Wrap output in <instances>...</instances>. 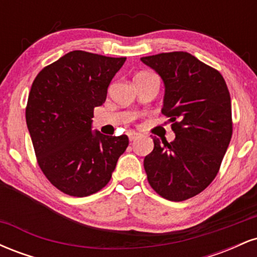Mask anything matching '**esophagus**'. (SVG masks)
<instances>
[{"label": "esophagus", "mask_w": 257, "mask_h": 257, "mask_svg": "<svg viewBox=\"0 0 257 257\" xmlns=\"http://www.w3.org/2000/svg\"><path fill=\"white\" fill-rule=\"evenodd\" d=\"M128 138H129V140L132 141V143H134V141H137L138 139L140 138V135H139L138 133H129Z\"/></svg>", "instance_id": "obj_1"}]
</instances>
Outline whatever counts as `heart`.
<instances>
[{"instance_id":"obj_1","label":"heart","mask_w":257,"mask_h":257,"mask_svg":"<svg viewBox=\"0 0 257 257\" xmlns=\"http://www.w3.org/2000/svg\"><path fill=\"white\" fill-rule=\"evenodd\" d=\"M147 72H143V73H139V75H146ZM139 75H137V76H139Z\"/></svg>"}]
</instances>
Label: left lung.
<instances>
[{
  "label": "left lung",
  "mask_w": 257,
  "mask_h": 257,
  "mask_svg": "<svg viewBox=\"0 0 257 257\" xmlns=\"http://www.w3.org/2000/svg\"><path fill=\"white\" fill-rule=\"evenodd\" d=\"M163 79L162 113L175 139L152 138L144 159L147 180L159 196L181 202L205 190L219 172L232 138L228 88L221 73L187 52L141 58Z\"/></svg>",
  "instance_id": "8db88e82"
}]
</instances>
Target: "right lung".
I'll list each match as a JSON object with an SVG mask.
<instances>
[{
  "label": "right lung",
  "instance_id": "obj_1",
  "mask_svg": "<svg viewBox=\"0 0 257 257\" xmlns=\"http://www.w3.org/2000/svg\"><path fill=\"white\" fill-rule=\"evenodd\" d=\"M125 59L73 51L44 67L31 85L25 116L38 166L69 196L105 187L128 147L126 135L91 132L94 107L105 102Z\"/></svg>",
  "mask_w": 257,
  "mask_h": 257
}]
</instances>
